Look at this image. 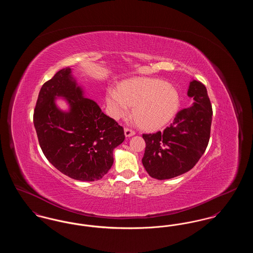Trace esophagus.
<instances>
[{
  "instance_id": "1",
  "label": "esophagus",
  "mask_w": 253,
  "mask_h": 253,
  "mask_svg": "<svg viewBox=\"0 0 253 253\" xmlns=\"http://www.w3.org/2000/svg\"><path fill=\"white\" fill-rule=\"evenodd\" d=\"M124 133H125V136H126V137H130V136H132L135 132H134V131H132V129L125 128V129H124Z\"/></svg>"
}]
</instances>
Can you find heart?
I'll return each instance as SVG.
<instances>
[{
    "instance_id": "heart-1",
    "label": "heart",
    "mask_w": 253,
    "mask_h": 253,
    "mask_svg": "<svg viewBox=\"0 0 253 253\" xmlns=\"http://www.w3.org/2000/svg\"><path fill=\"white\" fill-rule=\"evenodd\" d=\"M106 103L113 118L128 114L133 106L132 116L145 129L156 130L166 126L176 115L180 97L176 88L162 80L136 78L124 82L119 91L110 88Z\"/></svg>"
}]
</instances>
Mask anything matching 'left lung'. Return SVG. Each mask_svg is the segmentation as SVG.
<instances>
[{
  "label": "left lung",
  "instance_id": "obj_1",
  "mask_svg": "<svg viewBox=\"0 0 253 253\" xmlns=\"http://www.w3.org/2000/svg\"><path fill=\"white\" fill-rule=\"evenodd\" d=\"M188 96L193 105L183 109L163 132L144 133L142 164L153 178L164 180L193 169L209 144L212 109L203 84L192 81Z\"/></svg>",
  "mask_w": 253,
  "mask_h": 253
}]
</instances>
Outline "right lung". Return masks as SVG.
<instances>
[{"label": "right lung", "instance_id": "obj_1", "mask_svg": "<svg viewBox=\"0 0 253 253\" xmlns=\"http://www.w3.org/2000/svg\"><path fill=\"white\" fill-rule=\"evenodd\" d=\"M57 97L67 100L68 111L56 106ZM33 120L45 157L76 180L102 178L114 163V149L125 138L121 125L106 116L96 101L85 97L69 67L42 86Z\"/></svg>", "mask_w": 253, "mask_h": 253}]
</instances>
